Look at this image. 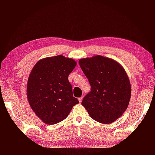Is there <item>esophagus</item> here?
Returning <instances> with one entry per match:
<instances>
[{"label": "esophagus", "instance_id": "1", "mask_svg": "<svg viewBox=\"0 0 155 155\" xmlns=\"http://www.w3.org/2000/svg\"><path fill=\"white\" fill-rule=\"evenodd\" d=\"M82 100H83V97H81V98H78V101H79L80 103H81V102H82Z\"/></svg>", "mask_w": 155, "mask_h": 155}]
</instances>
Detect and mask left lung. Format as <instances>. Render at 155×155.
Segmentation results:
<instances>
[{"instance_id":"8db88e82","label":"left lung","mask_w":155,"mask_h":155,"mask_svg":"<svg viewBox=\"0 0 155 155\" xmlns=\"http://www.w3.org/2000/svg\"><path fill=\"white\" fill-rule=\"evenodd\" d=\"M78 63L91 85L81 104L96 121L114 122L129 104L131 87L127 72L116 61L101 55L81 59Z\"/></svg>"}]
</instances>
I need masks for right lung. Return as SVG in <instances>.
I'll return each instance as SVG.
<instances>
[{"instance_id":"obj_1","label":"right lung","mask_w":155,"mask_h":155,"mask_svg":"<svg viewBox=\"0 0 155 155\" xmlns=\"http://www.w3.org/2000/svg\"><path fill=\"white\" fill-rule=\"evenodd\" d=\"M76 65L74 59L57 55L40 59L31 70L27 87L28 103L47 124L61 122L79 103L68 81Z\"/></svg>"}]
</instances>
